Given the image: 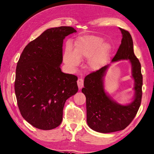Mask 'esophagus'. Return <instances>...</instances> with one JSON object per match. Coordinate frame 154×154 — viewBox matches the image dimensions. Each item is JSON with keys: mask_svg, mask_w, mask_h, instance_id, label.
Segmentation results:
<instances>
[{"mask_svg": "<svg viewBox=\"0 0 154 154\" xmlns=\"http://www.w3.org/2000/svg\"><path fill=\"white\" fill-rule=\"evenodd\" d=\"M77 85L78 87L79 88H81L83 87L84 86V79L82 78H79L77 80Z\"/></svg>", "mask_w": 154, "mask_h": 154, "instance_id": "34e87169", "label": "esophagus"}]
</instances>
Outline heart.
<instances>
[{"instance_id":"heart-1","label":"heart","mask_w":154,"mask_h":154,"mask_svg":"<svg viewBox=\"0 0 154 154\" xmlns=\"http://www.w3.org/2000/svg\"><path fill=\"white\" fill-rule=\"evenodd\" d=\"M109 51L107 45H103V39L97 36H85L78 38L75 42V49H67L64 60L67 64L76 67L81 59L89 58L88 66L92 70L100 69L107 58Z\"/></svg>"}]
</instances>
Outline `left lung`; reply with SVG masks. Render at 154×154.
Here are the masks:
<instances>
[{"mask_svg": "<svg viewBox=\"0 0 154 154\" xmlns=\"http://www.w3.org/2000/svg\"><path fill=\"white\" fill-rule=\"evenodd\" d=\"M122 39L112 62L129 59L132 65V75L135 80V99L131 104L121 105L110 98L103 88V77L109 66L102 67L88 75L85 79L82 92L86 96L87 124L97 132L107 133L124 129L131 124L140 106L143 75L140 63L133 51L131 34L119 28Z\"/></svg>", "mask_w": 154, "mask_h": 154, "instance_id": "8db88e82", "label": "left lung"}]
</instances>
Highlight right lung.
I'll return each mask as SVG.
<instances>
[{"mask_svg":"<svg viewBox=\"0 0 154 154\" xmlns=\"http://www.w3.org/2000/svg\"><path fill=\"white\" fill-rule=\"evenodd\" d=\"M72 26L46 30L23 49L17 64L15 93L22 116L34 127L60 125L66 101L78 91L77 77L62 72L63 39Z\"/></svg>","mask_w":154,"mask_h":154,"instance_id":"obj_1","label":"right lung"}]
</instances>
